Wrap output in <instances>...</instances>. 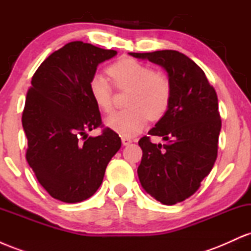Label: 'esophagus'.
<instances>
[{
  "label": "esophagus",
  "mask_w": 251,
  "mask_h": 251,
  "mask_svg": "<svg viewBox=\"0 0 251 251\" xmlns=\"http://www.w3.org/2000/svg\"><path fill=\"white\" fill-rule=\"evenodd\" d=\"M122 142H123V145L126 146V145H128V144L132 143V139H131V138H127V137H123Z\"/></svg>",
  "instance_id": "1"
}]
</instances>
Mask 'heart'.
<instances>
[{
    "label": "heart",
    "instance_id": "heart-1",
    "mask_svg": "<svg viewBox=\"0 0 251 251\" xmlns=\"http://www.w3.org/2000/svg\"><path fill=\"white\" fill-rule=\"evenodd\" d=\"M114 87L128 89L126 109L112 113L106 125L118 134L132 137L145 127L148 120H159L168 111L171 101L172 86L164 73L153 72L150 66L131 57H122L107 68ZM89 93L100 111L112 108L113 86L101 74L89 81Z\"/></svg>",
    "mask_w": 251,
    "mask_h": 251
}]
</instances>
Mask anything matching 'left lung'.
Segmentation results:
<instances>
[{
  "label": "left lung",
  "instance_id": "obj_1",
  "mask_svg": "<svg viewBox=\"0 0 251 251\" xmlns=\"http://www.w3.org/2000/svg\"><path fill=\"white\" fill-rule=\"evenodd\" d=\"M160 65L172 86L171 101L150 135L165 144H153L148 135L138 142L143 150L138 177L148 194L174 205L192 196L211 171L217 158L221 116L215 88L205 73L177 50L129 53Z\"/></svg>",
  "mask_w": 251,
  "mask_h": 251
}]
</instances>
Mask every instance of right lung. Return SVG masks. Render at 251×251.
Segmentation results:
<instances>
[{
  "instance_id": "add662e5",
  "label": "right lung",
  "mask_w": 251,
  "mask_h": 251,
  "mask_svg": "<svg viewBox=\"0 0 251 251\" xmlns=\"http://www.w3.org/2000/svg\"><path fill=\"white\" fill-rule=\"evenodd\" d=\"M116 50L73 41L50 54L37 68L27 92L22 126L28 140L25 159L51 197L82 201L101 185L105 170L122 139L103 127L89 93V81L100 62Z\"/></svg>"
}]
</instances>
